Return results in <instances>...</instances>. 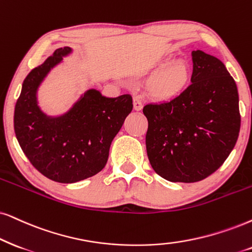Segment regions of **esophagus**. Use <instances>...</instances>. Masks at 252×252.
Masks as SVG:
<instances>
[{"instance_id": "34e87169", "label": "esophagus", "mask_w": 252, "mask_h": 252, "mask_svg": "<svg viewBox=\"0 0 252 252\" xmlns=\"http://www.w3.org/2000/svg\"><path fill=\"white\" fill-rule=\"evenodd\" d=\"M143 108V102H142V98L139 96H135L133 97V109L139 111L142 110Z\"/></svg>"}]
</instances>
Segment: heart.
<instances>
[{
    "label": "heart",
    "mask_w": 252,
    "mask_h": 252,
    "mask_svg": "<svg viewBox=\"0 0 252 252\" xmlns=\"http://www.w3.org/2000/svg\"><path fill=\"white\" fill-rule=\"evenodd\" d=\"M170 62H164L161 66L167 65ZM190 80V69L185 63H174L164 68L150 82L149 92L151 96L157 100H171L189 86Z\"/></svg>",
    "instance_id": "heart-1"
}]
</instances>
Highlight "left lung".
Listing matches in <instances>:
<instances>
[{
  "label": "left lung",
  "instance_id": "1",
  "mask_svg": "<svg viewBox=\"0 0 252 252\" xmlns=\"http://www.w3.org/2000/svg\"><path fill=\"white\" fill-rule=\"evenodd\" d=\"M192 60V84L183 93L143 108L150 164L172 183H196L214 173L240 133L237 86L224 63L200 50Z\"/></svg>",
  "mask_w": 252,
  "mask_h": 252
}]
</instances>
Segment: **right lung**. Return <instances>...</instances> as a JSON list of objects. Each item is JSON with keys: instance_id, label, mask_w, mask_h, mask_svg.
<instances>
[{"instance_id": "right-lung-1", "label": "right lung", "mask_w": 252, "mask_h": 252, "mask_svg": "<svg viewBox=\"0 0 252 252\" xmlns=\"http://www.w3.org/2000/svg\"><path fill=\"white\" fill-rule=\"evenodd\" d=\"M71 53L68 46L57 49L29 73L14 114L16 138L24 155L43 176L63 184L87 179L103 170L111 142L132 110L131 95L106 97L88 89L65 114L46 115L38 106V88Z\"/></svg>"}]
</instances>
